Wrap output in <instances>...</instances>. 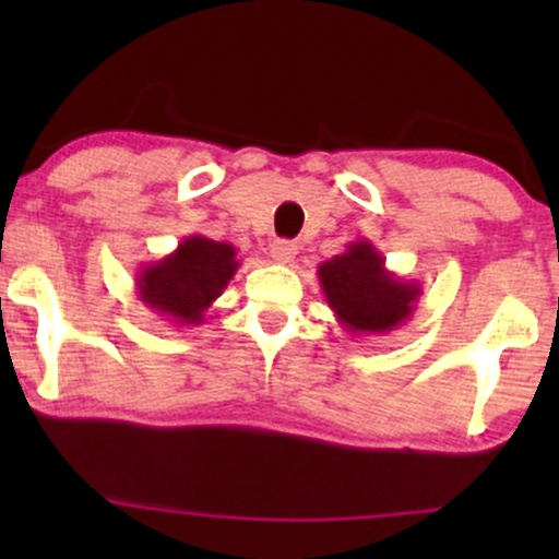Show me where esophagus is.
Here are the masks:
<instances>
[{
	"label": "esophagus",
	"mask_w": 559,
	"mask_h": 559,
	"mask_svg": "<svg viewBox=\"0 0 559 559\" xmlns=\"http://www.w3.org/2000/svg\"><path fill=\"white\" fill-rule=\"evenodd\" d=\"M270 254H272L274 262L289 264L295 259V254H297V243L295 241H287V239H277V241L272 243Z\"/></svg>",
	"instance_id": "esophagus-1"
}]
</instances>
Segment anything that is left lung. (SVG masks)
Wrapping results in <instances>:
<instances>
[{"mask_svg": "<svg viewBox=\"0 0 559 559\" xmlns=\"http://www.w3.org/2000/svg\"><path fill=\"white\" fill-rule=\"evenodd\" d=\"M328 308L343 331L384 335L417 310L423 285L386 270V259L371 241H350L346 251L318 266Z\"/></svg>", "mask_w": 559, "mask_h": 559, "instance_id": "left-lung-1", "label": "left lung"}]
</instances>
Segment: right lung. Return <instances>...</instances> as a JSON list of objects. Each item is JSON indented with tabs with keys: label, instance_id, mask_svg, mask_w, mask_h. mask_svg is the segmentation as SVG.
I'll use <instances>...</instances> for the list:
<instances>
[{
	"label": "right lung",
	"instance_id": "obj_1",
	"mask_svg": "<svg viewBox=\"0 0 559 559\" xmlns=\"http://www.w3.org/2000/svg\"><path fill=\"white\" fill-rule=\"evenodd\" d=\"M239 266L231 243L201 234L186 236L170 254L142 266L136 295L167 323L201 325L205 310L224 295Z\"/></svg>",
	"mask_w": 559,
	"mask_h": 559
}]
</instances>
